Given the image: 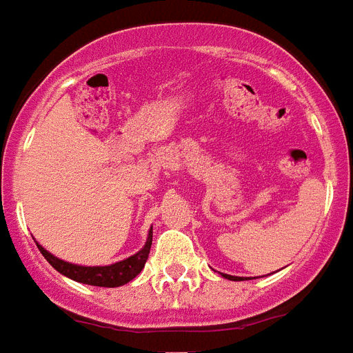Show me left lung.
Listing matches in <instances>:
<instances>
[{"label":"left lung","instance_id":"obj_1","mask_svg":"<svg viewBox=\"0 0 353 353\" xmlns=\"http://www.w3.org/2000/svg\"><path fill=\"white\" fill-rule=\"evenodd\" d=\"M225 279H230V280H239V276H231V274H223Z\"/></svg>","mask_w":353,"mask_h":353}]
</instances>
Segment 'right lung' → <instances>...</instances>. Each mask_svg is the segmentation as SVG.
<instances>
[{"instance_id":"right-lung-1","label":"right lung","mask_w":353,"mask_h":353,"mask_svg":"<svg viewBox=\"0 0 353 353\" xmlns=\"http://www.w3.org/2000/svg\"><path fill=\"white\" fill-rule=\"evenodd\" d=\"M150 246L152 230L148 239H146V244L143 246V250L137 252L135 256L123 259V261H118L114 265H107V267H82V265H73L54 258L52 254H48L43 246L37 244V248L45 256L46 261L52 265L56 271L61 272L63 276L77 280V282H82V284L101 285V288H118V285L128 284L130 280L135 279L139 272L143 271V267H145L148 254H150Z\"/></svg>"}]
</instances>
